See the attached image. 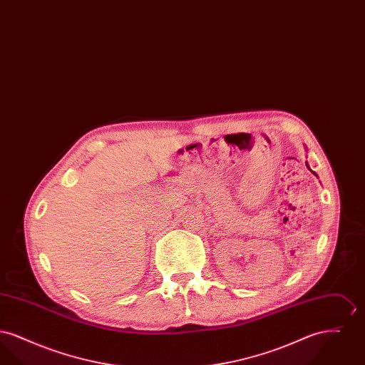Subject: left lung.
<instances>
[{"mask_svg":"<svg viewBox=\"0 0 365 365\" xmlns=\"http://www.w3.org/2000/svg\"><path fill=\"white\" fill-rule=\"evenodd\" d=\"M307 167H308V168H309V165H308V163H307ZM309 170H311V168H309ZM311 171H312V170H311ZM312 174L316 175V174H314V173H313V171H312ZM316 176H317V175H316Z\"/></svg>","mask_w":365,"mask_h":365,"instance_id":"obj_1","label":"left lung"}]
</instances>
